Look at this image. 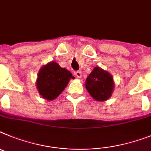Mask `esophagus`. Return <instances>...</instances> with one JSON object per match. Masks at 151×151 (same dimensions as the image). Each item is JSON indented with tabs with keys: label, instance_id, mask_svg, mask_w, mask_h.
Returning <instances> with one entry per match:
<instances>
[{
	"label": "esophagus",
	"instance_id": "esophagus-1",
	"mask_svg": "<svg viewBox=\"0 0 151 151\" xmlns=\"http://www.w3.org/2000/svg\"><path fill=\"white\" fill-rule=\"evenodd\" d=\"M74 74H75V76L77 77V78H81V76H82V73H81V71H79V70L75 71Z\"/></svg>",
	"mask_w": 151,
	"mask_h": 151
}]
</instances>
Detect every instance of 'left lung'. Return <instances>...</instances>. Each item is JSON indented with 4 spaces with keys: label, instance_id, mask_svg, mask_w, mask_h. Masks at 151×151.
<instances>
[{
    "label": "left lung",
    "instance_id": "obj_1",
    "mask_svg": "<svg viewBox=\"0 0 151 151\" xmlns=\"http://www.w3.org/2000/svg\"><path fill=\"white\" fill-rule=\"evenodd\" d=\"M86 87L88 93L96 101H105L112 94L113 78L106 71L99 67H95L86 78Z\"/></svg>",
    "mask_w": 151,
    "mask_h": 151
}]
</instances>
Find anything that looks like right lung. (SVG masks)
Wrapping results in <instances>:
<instances>
[{
	"instance_id": "add662e5",
	"label": "right lung",
	"mask_w": 151,
	"mask_h": 151,
	"mask_svg": "<svg viewBox=\"0 0 151 151\" xmlns=\"http://www.w3.org/2000/svg\"><path fill=\"white\" fill-rule=\"evenodd\" d=\"M73 74L59 64L51 62L41 68L38 74L37 87L42 98L53 100L57 98L69 83Z\"/></svg>"
}]
</instances>
